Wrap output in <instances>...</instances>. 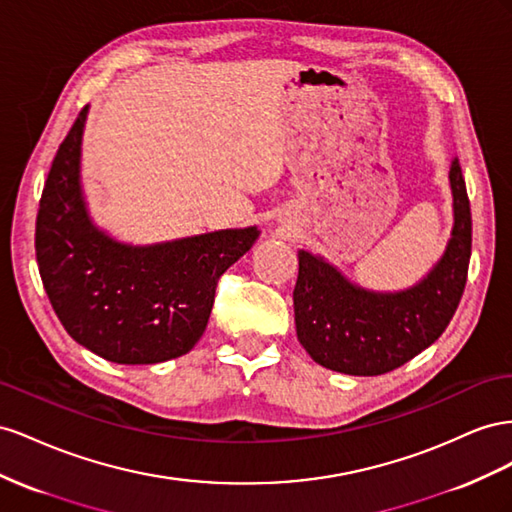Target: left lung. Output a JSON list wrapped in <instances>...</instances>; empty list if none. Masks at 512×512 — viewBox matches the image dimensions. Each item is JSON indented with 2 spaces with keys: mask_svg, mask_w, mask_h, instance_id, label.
Instances as JSON below:
<instances>
[{
  "mask_svg": "<svg viewBox=\"0 0 512 512\" xmlns=\"http://www.w3.org/2000/svg\"><path fill=\"white\" fill-rule=\"evenodd\" d=\"M448 180L455 216L450 240L444 255L412 287L364 289L324 257L298 251L296 332L321 367L345 375H382L440 339L463 296L472 255V212L459 158H452Z\"/></svg>",
  "mask_w": 512,
  "mask_h": 512,
  "instance_id": "obj_1",
  "label": "left lung"
}]
</instances>
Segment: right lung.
Listing matches in <instances>:
<instances>
[{
  "label": "right lung",
  "mask_w": 512,
  "mask_h": 512,
  "mask_svg": "<svg viewBox=\"0 0 512 512\" xmlns=\"http://www.w3.org/2000/svg\"><path fill=\"white\" fill-rule=\"evenodd\" d=\"M87 107L57 150L36 218L42 285L66 332L118 364H154L191 352L208 326L221 274L251 251L257 227L156 244L100 229L81 186Z\"/></svg>",
  "instance_id": "obj_1"
}]
</instances>
